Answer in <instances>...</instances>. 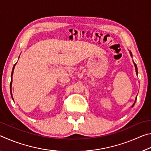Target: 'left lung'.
Listing matches in <instances>:
<instances>
[{
	"instance_id": "left-lung-1",
	"label": "left lung",
	"mask_w": 151,
	"mask_h": 151,
	"mask_svg": "<svg viewBox=\"0 0 151 151\" xmlns=\"http://www.w3.org/2000/svg\"><path fill=\"white\" fill-rule=\"evenodd\" d=\"M130 54H131V57H132V53H131V52H130ZM134 66H135V70H136V73H137H137H138V70H137V65H136V64H135V63H134ZM136 101H137V98H136V100H135V102H136ZM134 103L133 104V105H132V106H134Z\"/></svg>"
}]
</instances>
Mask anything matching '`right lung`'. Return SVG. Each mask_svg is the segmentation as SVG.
<instances>
[{
  "instance_id": "obj_1",
  "label": "right lung",
  "mask_w": 151,
  "mask_h": 151,
  "mask_svg": "<svg viewBox=\"0 0 151 151\" xmlns=\"http://www.w3.org/2000/svg\"><path fill=\"white\" fill-rule=\"evenodd\" d=\"M15 65H16V64H15ZM15 65H14V66H13V70H14V68ZM13 70H12V74H13ZM11 85H12V80H11ZM11 95H12V93H11Z\"/></svg>"
}]
</instances>
